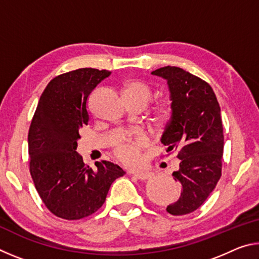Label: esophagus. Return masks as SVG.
<instances>
[{"mask_svg":"<svg viewBox=\"0 0 259 259\" xmlns=\"http://www.w3.org/2000/svg\"><path fill=\"white\" fill-rule=\"evenodd\" d=\"M134 176L136 178L140 179V181H146V179L151 178L153 176V174L151 171H140V172H135Z\"/></svg>","mask_w":259,"mask_h":259,"instance_id":"obj_1","label":"esophagus"}]
</instances>
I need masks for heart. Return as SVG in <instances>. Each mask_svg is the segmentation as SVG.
Instances as JSON below:
<instances>
[{
  "label": "heart",
  "mask_w": 259,
  "mask_h": 259,
  "mask_svg": "<svg viewBox=\"0 0 259 259\" xmlns=\"http://www.w3.org/2000/svg\"><path fill=\"white\" fill-rule=\"evenodd\" d=\"M152 97L151 87L142 81H131L123 88V98L134 99L147 104ZM171 105L169 102H162L155 107L154 117L157 124L164 125L171 117ZM148 145L145 137L125 138L120 140L114 147V155L122 164L126 166H136L142 162L143 150Z\"/></svg>",
  "instance_id": "heart-1"
}]
</instances>
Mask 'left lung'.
<instances>
[{"label": "left lung", "mask_w": 259, "mask_h": 259, "mask_svg": "<svg viewBox=\"0 0 259 259\" xmlns=\"http://www.w3.org/2000/svg\"><path fill=\"white\" fill-rule=\"evenodd\" d=\"M152 74L168 81L171 119L161 143L166 152H178L179 169L172 172L182 184L179 199L166 207L174 216L187 214L202 205L222 176L224 135L221 107L212 88L202 78L175 66Z\"/></svg>", "instance_id": "1"}]
</instances>
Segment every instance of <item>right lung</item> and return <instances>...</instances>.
Returning a JSON list of instances; mask_svg holds the SVG:
<instances>
[{"instance_id": "obj_1", "label": "right lung", "mask_w": 259, "mask_h": 259, "mask_svg": "<svg viewBox=\"0 0 259 259\" xmlns=\"http://www.w3.org/2000/svg\"><path fill=\"white\" fill-rule=\"evenodd\" d=\"M106 69L78 68L48 83L28 131L29 172L43 203L55 216L77 221L102 208L112 183L124 171L109 161L85 165L76 152L89 122L88 99Z\"/></svg>"}]
</instances>
